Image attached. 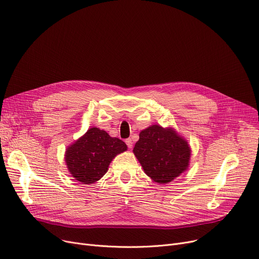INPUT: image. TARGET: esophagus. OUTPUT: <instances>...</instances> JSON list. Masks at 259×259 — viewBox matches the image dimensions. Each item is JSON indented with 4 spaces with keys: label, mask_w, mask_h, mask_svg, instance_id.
Segmentation results:
<instances>
[{
    "label": "esophagus",
    "mask_w": 259,
    "mask_h": 259,
    "mask_svg": "<svg viewBox=\"0 0 259 259\" xmlns=\"http://www.w3.org/2000/svg\"><path fill=\"white\" fill-rule=\"evenodd\" d=\"M126 144H127V146H128V148H129V149H132L133 142H132V140H131V139H127V140H126Z\"/></svg>",
    "instance_id": "esophagus-1"
}]
</instances>
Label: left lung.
<instances>
[{
	"mask_svg": "<svg viewBox=\"0 0 259 259\" xmlns=\"http://www.w3.org/2000/svg\"><path fill=\"white\" fill-rule=\"evenodd\" d=\"M133 153L149 178L168 184L188 169L191 149L174 129L152 125L140 133Z\"/></svg>",
	"mask_w": 259,
	"mask_h": 259,
	"instance_id": "left-lung-1",
	"label": "left lung"
}]
</instances>
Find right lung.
Listing matches in <instances>:
<instances>
[{"mask_svg": "<svg viewBox=\"0 0 259 259\" xmlns=\"http://www.w3.org/2000/svg\"><path fill=\"white\" fill-rule=\"evenodd\" d=\"M126 150L127 145L121 140L93 127L67 148L65 161L77 182L89 185L101 180L111 160Z\"/></svg>", "mask_w": 259, "mask_h": 259, "instance_id": "add662e5", "label": "right lung"}]
</instances>
